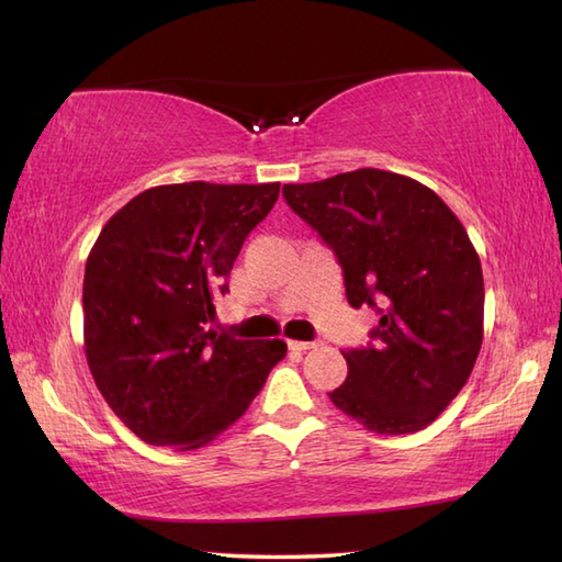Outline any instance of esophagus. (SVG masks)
<instances>
[{"label": "esophagus", "instance_id": "esophagus-1", "mask_svg": "<svg viewBox=\"0 0 562 562\" xmlns=\"http://www.w3.org/2000/svg\"><path fill=\"white\" fill-rule=\"evenodd\" d=\"M316 340H290V348L296 352H306V350H314L316 348Z\"/></svg>", "mask_w": 562, "mask_h": 562}]
</instances>
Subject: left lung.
<instances>
[{
  "label": "left lung",
  "mask_w": 562,
  "mask_h": 562,
  "mask_svg": "<svg viewBox=\"0 0 562 562\" xmlns=\"http://www.w3.org/2000/svg\"><path fill=\"white\" fill-rule=\"evenodd\" d=\"M282 195L336 254L350 306L376 308L367 348L342 350L348 379L328 396L379 435L425 429L459 396L483 342V270L435 190L379 169Z\"/></svg>",
  "instance_id": "1"
}]
</instances>
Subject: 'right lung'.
Here are the masks:
<instances>
[{"label":"right lung","instance_id":"1","mask_svg":"<svg viewBox=\"0 0 562 562\" xmlns=\"http://www.w3.org/2000/svg\"><path fill=\"white\" fill-rule=\"evenodd\" d=\"M280 183L157 186L105 222L83 270V350L113 413L154 447L207 445L258 396L284 340L212 330L214 300Z\"/></svg>","mask_w":562,"mask_h":562}]
</instances>
